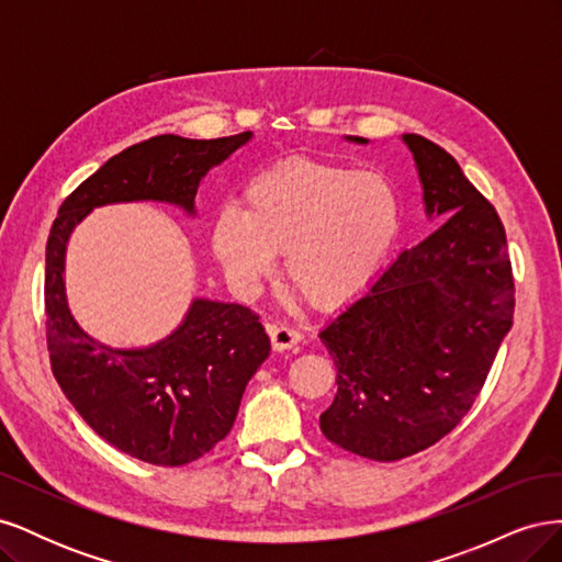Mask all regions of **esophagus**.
I'll use <instances>...</instances> for the list:
<instances>
[{
  "instance_id": "esophagus-1",
  "label": "esophagus",
  "mask_w": 562,
  "mask_h": 562,
  "mask_svg": "<svg viewBox=\"0 0 562 562\" xmlns=\"http://www.w3.org/2000/svg\"><path fill=\"white\" fill-rule=\"evenodd\" d=\"M267 333L271 337V347L277 351L295 349L302 342V333L297 328L283 326V323H267Z\"/></svg>"
}]
</instances>
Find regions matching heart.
I'll list each match as a JSON object with an SVG mask.
<instances>
[{
	"label": "heart",
	"mask_w": 562,
	"mask_h": 562,
	"mask_svg": "<svg viewBox=\"0 0 562 562\" xmlns=\"http://www.w3.org/2000/svg\"><path fill=\"white\" fill-rule=\"evenodd\" d=\"M398 227V194L384 176L295 157L255 176L241 211L217 213L213 250L244 288L265 281L283 252L291 291L333 310L372 279Z\"/></svg>",
	"instance_id": "obj_1"
}]
</instances>
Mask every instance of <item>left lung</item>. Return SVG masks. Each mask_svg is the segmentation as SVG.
Returning <instances> with one entry per match:
<instances>
[{
    "instance_id": "8db88e82",
    "label": "left lung",
    "mask_w": 562,
    "mask_h": 562,
    "mask_svg": "<svg viewBox=\"0 0 562 562\" xmlns=\"http://www.w3.org/2000/svg\"><path fill=\"white\" fill-rule=\"evenodd\" d=\"M403 143L415 157L427 215L449 220L403 250L318 333L337 368L321 431L375 462L427 450L462 422L516 307L495 206L443 147L417 133H403Z\"/></svg>"
}]
</instances>
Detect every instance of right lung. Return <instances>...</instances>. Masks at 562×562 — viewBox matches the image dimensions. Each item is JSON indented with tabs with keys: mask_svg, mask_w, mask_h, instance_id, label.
I'll list each match as a JSON object with an SVG mask.
<instances>
[{
	"mask_svg": "<svg viewBox=\"0 0 562 562\" xmlns=\"http://www.w3.org/2000/svg\"><path fill=\"white\" fill-rule=\"evenodd\" d=\"M155 135L105 161L63 201L46 244V345L50 368L83 422L110 446L157 467H182L223 440L255 370L269 356L260 316L194 300L182 326L145 349H114L83 333L65 300V248L93 209L166 201L194 215L201 178L250 140Z\"/></svg>",
	"mask_w": 562,
	"mask_h": 562,
	"instance_id": "add662e5",
	"label": "right lung"
}]
</instances>
